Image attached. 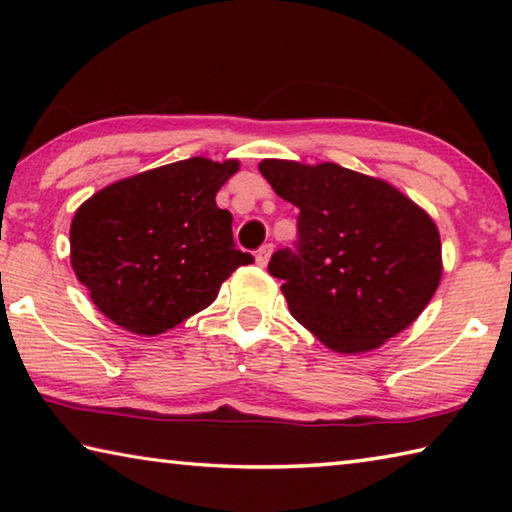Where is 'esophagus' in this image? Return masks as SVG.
I'll return each instance as SVG.
<instances>
[{"label": "esophagus", "instance_id": "1", "mask_svg": "<svg viewBox=\"0 0 512 512\" xmlns=\"http://www.w3.org/2000/svg\"><path fill=\"white\" fill-rule=\"evenodd\" d=\"M271 255H273V244L262 246V248L257 250V264H259V266H266L268 259H271Z\"/></svg>", "mask_w": 512, "mask_h": 512}]
</instances>
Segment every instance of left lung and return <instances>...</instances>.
I'll return each mask as SVG.
<instances>
[{"instance_id":"left-lung-1","label":"left lung","mask_w":512,"mask_h":512,"mask_svg":"<svg viewBox=\"0 0 512 512\" xmlns=\"http://www.w3.org/2000/svg\"><path fill=\"white\" fill-rule=\"evenodd\" d=\"M259 171L298 214L296 250L273 253L291 316L343 354L409 327L443 275L431 216L386 180L334 162L262 160Z\"/></svg>"}]
</instances>
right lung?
<instances>
[{
    "instance_id": "1",
    "label": "right lung",
    "mask_w": 512,
    "mask_h": 512,
    "mask_svg": "<svg viewBox=\"0 0 512 512\" xmlns=\"http://www.w3.org/2000/svg\"><path fill=\"white\" fill-rule=\"evenodd\" d=\"M237 171V160H180L117 180L76 210L69 259L103 316L162 334L210 307L232 271L253 262L235 246L232 214L216 205Z\"/></svg>"
}]
</instances>
